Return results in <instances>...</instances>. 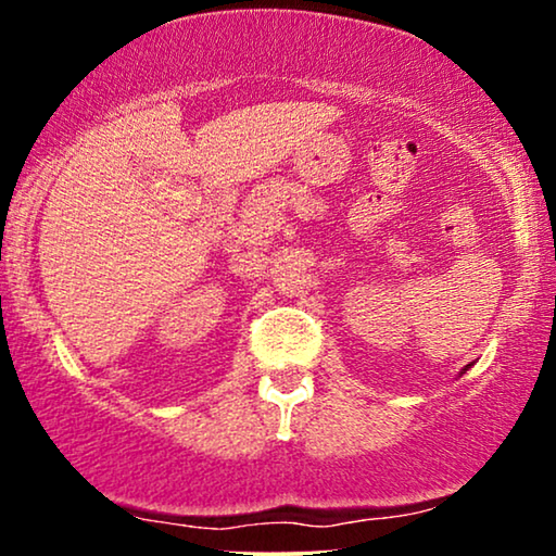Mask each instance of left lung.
Returning a JSON list of instances; mask_svg holds the SVG:
<instances>
[{
    "label": "left lung",
    "instance_id": "left-lung-1",
    "mask_svg": "<svg viewBox=\"0 0 556 556\" xmlns=\"http://www.w3.org/2000/svg\"><path fill=\"white\" fill-rule=\"evenodd\" d=\"M468 369H470V364H466V367H463V369H460V375H466V371H468Z\"/></svg>",
    "mask_w": 556,
    "mask_h": 556
}]
</instances>
